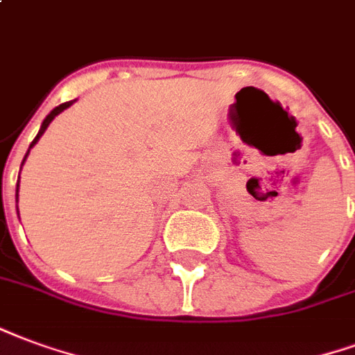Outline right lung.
Segmentation results:
<instances>
[{"label": "right lung", "mask_w": 355, "mask_h": 355, "mask_svg": "<svg viewBox=\"0 0 355 355\" xmlns=\"http://www.w3.org/2000/svg\"><path fill=\"white\" fill-rule=\"evenodd\" d=\"M71 105H73V101H67V103H62V105H58L56 109H54V111H52L51 114H49V116L44 118V122H43V125H41V130H39L37 137L33 139V143L30 144V148H31V146H33V144L37 143V141H39V137H41V135H43V133H44V130H46V128H49V124H51L52 120H54V116H58V114H60V112H62V111H65V109H67V107H71ZM28 152H30V150H28ZM26 157H28V154H26ZM26 157H24V162H26ZM24 162H22V164H24ZM18 178H20V177H18ZM17 199H18V186H17Z\"/></svg>", "instance_id": "add662e5"}]
</instances>
